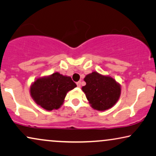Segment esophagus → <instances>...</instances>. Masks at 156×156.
I'll use <instances>...</instances> for the list:
<instances>
[{
  "label": "esophagus",
  "mask_w": 156,
  "mask_h": 156,
  "mask_svg": "<svg viewBox=\"0 0 156 156\" xmlns=\"http://www.w3.org/2000/svg\"><path fill=\"white\" fill-rule=\"evenodd\" d=\"M76 84H77V86H78V88H80V85H81V82H80V81L77 82V83H76Z\"/></svg>",
  "instance_id": "34e87169"
}]
</instances>
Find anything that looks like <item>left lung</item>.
I'll use <instances>...</instances> for the list:
<instances>
[{
	"instance_id": "left-lung-1",
	"label": "left lung",
	"mask_w": 156,
	"mask_h": 156,
	"mask_svg": "<svg viewBox=\"0 0 156 156\" xmlns=\"http://www.w3.org/2000/svg\"><path fill=\"white\" fill-rule=\"evenodd\" d=\"M82 90L93 108L105 111L115 104L120 95V87L113 78L96 72L87 75Z\"/></svg>"
}]
</instances>
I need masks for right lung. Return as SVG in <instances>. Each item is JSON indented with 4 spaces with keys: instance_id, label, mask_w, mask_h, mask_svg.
Listing matches in <instances>:
<instances>
[{
    "instance_id": "add662e5",
    "label": "right lung",
    "mask_w": 156,
    "mask_h": 156,
    "mask_svg": "<svg viewBox=\"0 0 156 156\" xmlns=\"http://www.w3.org/2000/svg\"><path fill=\"white\" fill-rule=\"evenodd\" d=\"M77 86L70 77L55 73L38 78L30 88V94L37 104L48 111L58 109L68 91Z\"/></svg>"
}]
</instances>
